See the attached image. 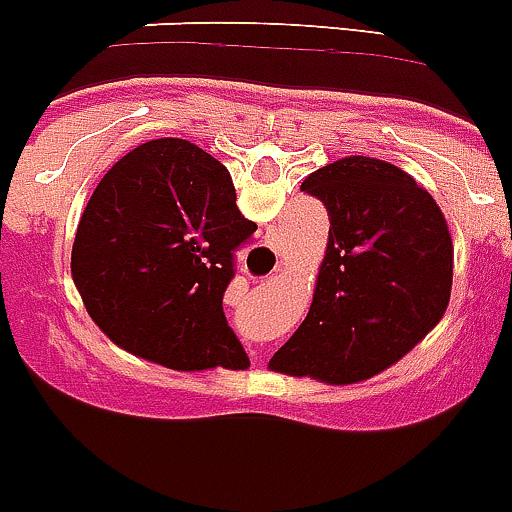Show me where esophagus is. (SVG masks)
<instances>
[{
  "mask_svg": "<svg viewBox=\"0 0 512 512\" xmlns=\"http://www.w3.org/2000/svg\"><path fill=\"white\" fill-rule=\"evenodd\" d=\"M250 354H252V359H257V354H260V352H257V349H252Z\"/></svg>",
  "mask_w": 512,
  "mask_h": 512,
  "instance_id": "1",
  "label": "esophagus"
}]
</instances>
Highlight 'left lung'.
I'll use <instances>...</instances> for the list:
<instances>
[{"label":"left lung","instance_id":"1","mask_svg":"<svg viewBox=\"0 0 512 512\" xmlns=\"http://www.w3.org/2000/svg\"><path fill=\"white\" fill-rule=\"evenodd\" d=\"M301 191L324 201L329 239L308 316L270 370L352 385L411 352L446 313L454 245L431 193L398 165L347 155Z\"/></svg>","mask_w":512,"mask_h":512}]
</instances>
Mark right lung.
<instances>
[{"mask_svg":"<svg viewBox=\"0 0 512 512\" xmlns=\"http://www.w3.org/2000/svg\"><path fill=\"white\" fill-rule=\"evenodd\" d=\"M257 229L229 170L181 137L137 145L91 193L71 275L91 321L117 347L170 370H245L222 298L232 255Z\"/></svg>","mask_w":512,"mask_h":512,"instance_id":"add662e5","label":"right lung"}]
</instances>
